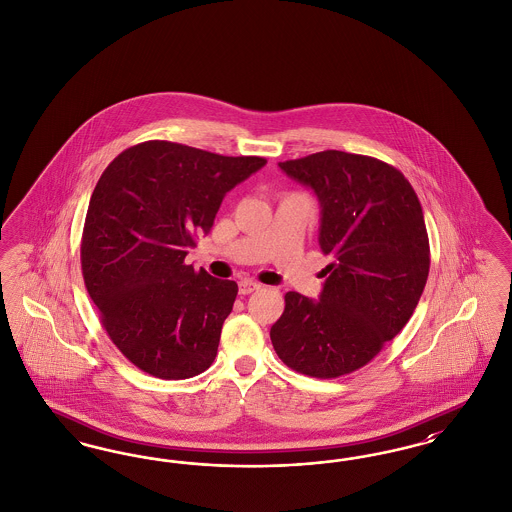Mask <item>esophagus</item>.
<instances>
[{"instance_id": "obj_1", "label": "esophagus", "mask_w": 512, "mask_h": 512, "mask_svg": "<svg viewBox=\"0 0 512 512\" xmlns=\"http://www.w3.org/2000/svg\"><path fill=\"white\" fill-rule=\"evenodd\" d=\"M259 287L261 286L257 282H253V280H242V282H238V293L240 295H249V293L257 291Z\"/></svg>"}]
</instances>
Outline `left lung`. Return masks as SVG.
Segmentation results:
<instances>
[{
    "mask_svg": "<svg viewBox=\"0 0 512 512\" xmlns=\"http://www.w3.org/2000/svg\"><path fill=\"white\" fill-rule=\"evenodd\" d=\"M278 165L314 190L331 263L318 301L286 293L270 341L287 368L341 377L371 362L421 299L430 266L423 209L408 179L377 158L324 150Z\"/></svg>",
    "mask_w": 512,
    "mask_h": 512,
    "instance_id": "1",
    "label": "left lung"
}]
</instances>
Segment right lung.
Here are the masks:
<instances>
[{
	"instance_id": "right-lung-1",
	"label": "right lung",
	"mask_w": 512,
	"mask_h": 512,
	"mask_svg": "<svg viewBox=\"0 0 512 512\" xmlns=\"http://www.w3.org/2000/svg\"><path fill=\"white\" fill-rule=\"evenodd\" d=\"M266 164L146 141L123 150L91 194L83 282L123 356L160 379H188L217 356L238 284L184 265L236 184Z\"/></svg>"
}]
</instances>
